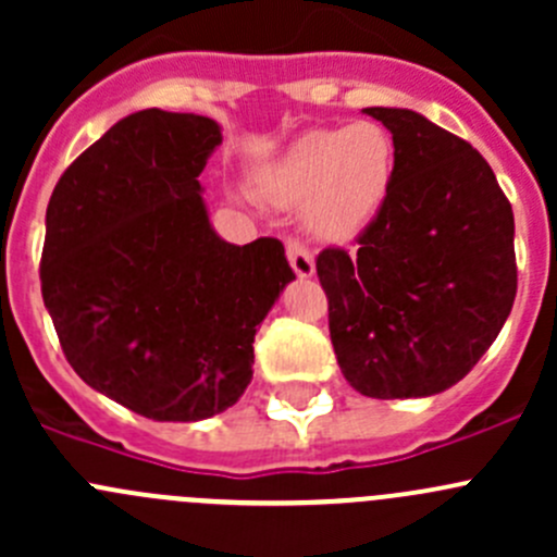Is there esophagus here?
<instances>
[{"instance_id":"1","label":"esophagus","mask_w":557,"mask_h":557,"mask_svg":"<svg viewBox=\"0 0 557 557\" xmlns=\"http://www.w3.org/2000/svg\"><path fill=\"white\" fill-rule=\"evenodd\" d=\"M285 252H288L290 267H294V272L299 274V277H312V274H314V256H312L310 247L301 243V239L288 237V239H285Z\"/></svg>"}]
</instances>
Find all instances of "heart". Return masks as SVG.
<instances>
[{"label":"heart","instance_id":"heart-1","mask_svg":"<svg viewBox=\"0 0 557 557\" xmlns=\"http://www.w3.org/2000/svg\"><path fill=\"white\" fill-rule=\"evenodd\" d=\"M396 174V143L374 121L318 128L290 145L269 174V196L283 207L307 205L318 237L361 232L387 201Z\"/></svg>","mask_w":557,"mask_h":557}]
</instances>
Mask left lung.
Listing matches in <instances>:
<instances>
[{
	"label": "left lung",
	"instance_id": "obj_1",
	"mask_svg": "<svg viewBox=\"0 0 557 557\" xmlns=\"http://www.w3.org/2000/svg\"><path fill=\"white\" fill-rule=\"evenodd\" d=\"M367 112L393 134L396 174L356 250L314 258L331 345L363 396H434L474 369L512 312V205L466 139L412 110Z\"/></svg>",
	"mask_w": 557,
	"mask_h": 557
}]
</instances>
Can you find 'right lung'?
Returning a JSON list of instances; mask_svg holds the SVG:
<instances>
[{"instance_id": "1", "label": "right lung", "mask_w": 557, "mask_h": 557, "mask_svg": "<svg viewBox=\"0 0 557 557\" xmlns=\"http://www.w3.org/2000/svg\"><path fill=\"white\" fill-rule=\"evenodd\" d=\"M218 145L212 117L132 112L66 166L45 212L39 283L66 361L150 420L237 404L258 325L296 277L280 239L212 232L196 177Z\"/></svg>"}]
</instances>
